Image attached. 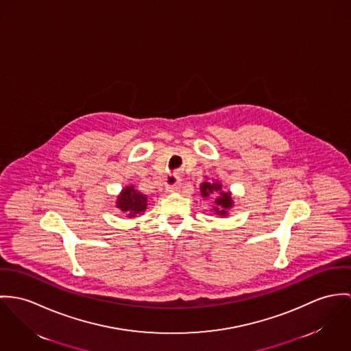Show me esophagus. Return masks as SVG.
I'll return each mask as SVG.
<instances>
[{"instance_id": "1", "label": "esophagus", "mask_w": 351, "mask_h": 351, "mask_svg": "<svg viewBox=\"0 0 351 351\" xmlns=\"http://www.w3.org/2000/svg\"><path fill=\"white\" fill-rule=\"evenodd\" d=\"M180 189H182V182L180 180H176L173 184L167 186V191L168 193H175V191H179Z\"/></svg>"}]
</instances>
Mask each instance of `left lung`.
I'll return each instance as SVG.
<instances>
[{
    "instance_id": "1",
    "label": "left lung",
    "mask_w": 351,
    "mask_h": 351,
    "mask_svg": "<svg viewBox=\"0 0 351 351\" xmlns=\"http://www.w3.org/2000/svg\"><path fill=\"white\" fill-rule=\"evenodd\" d=\"M200 191L202 195L206 197V196H217L215 199V204L217 207L214 208L219 215H225L226 214V208H230L233 206V200H232V195L230 193H223L222 190V186L219 183H211V182H204L202 186H200Z\"/></svg>"
}]
</instances>
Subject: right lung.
<instances>
[{
    "mask_svg": "<svg viewBox=\"0 0 351 351\" xmlns=\"http://www.w3.org/2000/svg\"><path fill=\"white\" fill-rule=\"evenodd\" d=\"M117 207L128 213L129 218H133L147 208V196L140 194L133 187H126L118 196Z\"/></svg>",
    "mask_w": 351,
    "mask_h": 351,
    "instance_id": "right-lung-1",
    "label": "right lung"
}]
</instances>
